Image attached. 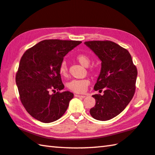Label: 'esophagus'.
Segmentation results:
<instances>
[{"label":"esophagus","mask_w":155,"mask_h":155,"mask_svg":"<svg viewBox=\"0 0 155 155\" xmlns=\"http://www.w3.org/2000/svg\"><path fill=\"white\" fill-rule=\"evenodd\" d=\"M75 97H77V98H85V96L83 95H78V94H75Z\"/></svg>","instance_id":"esophagus-1"}]
</instances>
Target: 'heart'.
Here are the masks:
<instances>
[{
	"instance_id": "heart-1",
	"label": "heart",
	"mask_w": 155,
	"mask_h": 155,
	"mask_svg": "<svg viewBox=\"0 0 155 155\" xmlns=\"http://www.w3.org/2000/svg\"><path fill=\"white\" fill-rule=\"evenodd\" d=\"M77 61L81 65H82L84 67H88L89 65L90 64L91 59L90 57L87 56V54H79L76 57ZM59 74L64 77H66L68 76V69L67 63L65 61H63L59 65ZM90 81L87 78H84V79L79 80H72L70 81L67 84V87L70 91L73 92L77 94H83L85 93L87 89L90 85Z\"/></svg>"
}]
</instances>
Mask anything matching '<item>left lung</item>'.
Listing matches in <instances>:
<instances>
[{"label":"left lung","mask_w":155,"mask_h":155,"mask_svg":"<svg viewBox=\"0 0 155 155\" xmlns=\"http://www.w3.org/2000/svg\"><path fill=\"white\" fill-rule=\"evenodd\" d=\"M85 44L101 59V70L94 90L96 104L90 113L94 119L106 121L119 115L132 100L137 70L127 49L114 41H89Z\"/></svg>","instance_id":"8db88e82"}]
</instances>
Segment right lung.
Here are the masks:
<instances>
[{
  "label": "right lung",
  "mask_w": 155,
  "mask_h": 155,
  "mask_svg": "<svg viewBox=\"0 0 155 155\" xmlns=\"http://www.w3.org/2000/svg\"><path fill=\"white\" fill-rule=\"evenodd\" d=\"M81 42L45 40L27 50L21 57L15 82L21 103L34 118L50 123L66 111L74 94L59 91L64 85L59 68L68 52ZM51 91L55 94H51Z\"/></svg>",
  "instance_id": "add662e5"
}]
</instances>
